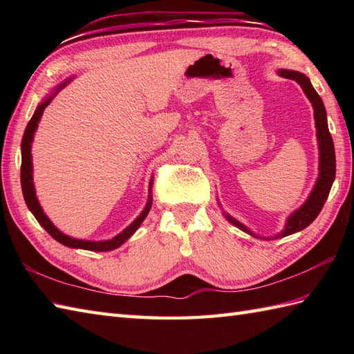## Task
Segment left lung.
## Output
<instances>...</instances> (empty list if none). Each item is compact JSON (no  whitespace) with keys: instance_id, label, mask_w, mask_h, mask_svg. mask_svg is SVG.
Returning <instances> with one entry per match:
<instances>
[{"instance_id":"8db88e82","label":"left lung","mask_w":354,"mask_h":354,"mask_svg":"<svg viewBox=\"0 0 354 354\" xmlns=\"http://www.w3.org/2000/svg\"><path fill=\"white\" fill-rule=\"evenodd\" d=\"M278 74H280V76L284 79L295 80L297 84L301 85L304 94L307 95V99H309L312 103L315 126H317L318 149H319V175H318L317 183H315L313 190L310 192L307 201L288 217V221H286V225H284V230L270 239L254 234V232L250 228H246L243 223H240L237 219L231 217L230 214L223 213L225 219L231 222L239 230H242V231L248 232V234H251L257 239H265V240H272V239H280V237L295 234V232L304 230L306 227H309V225L315 219H317V216L321 213L322 207H324L326 201L328 198L330 189H332L333 181H335V175H336L335 146H333L332 135H330V132H328L327 114H326V108H324V103H322V100H321V97L318 95L317 91H315V88L312 86L309 77L304 76L303 73L292 71V70H280L278 71Z\"/></svg>"}]
</instances>
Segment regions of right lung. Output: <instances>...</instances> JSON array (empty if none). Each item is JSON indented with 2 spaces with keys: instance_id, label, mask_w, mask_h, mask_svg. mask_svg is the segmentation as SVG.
Returning a JSON list of instances; mask_svg holds the SVG:
<instances>
[{
  "instance_id": "add662e5",
  "label": "right lung",
  "mask_w": 354,
  "mask_h": 354,
  "mask_svg": "<svg viewBox=\"0 0 354 354\" xmlns=\"http://www.w3.org/2000/svg\"><path fill=\"white\" fill-rule=\"evenodd\" d=\"M71 82V79L65 80L64 84H61L59 86H56L55 93H53L47 99L42 100L39 104H37V108L35 111L33 117L30 118V122L26 127V132H24V137H22L21 141V156H22V161H21V187H22V194H24V201L28 207L30 212L33 213V216L36 217V221L41 223V227L48 232V234L57 240L59 243H62L68 248H76V250H86V251H99V252H104V251H112L115 250V248L122 246L127 239H129L135 231L140 228V225L142 223V221L146 219V216L150 212V207H152V184H153V179H150V184H149V199H147V204L142 209L141 214L135 219L129 227L124 228L120 234H117L115 237H112L109 240H102V242H91V240H80V239H74L64 234L62 231H59L55 225L51 223V221L47 217V214L44 213V209L39 205V201L36 198V192H35V185H33V162H32V142H33V137H35V132L37 129V123H39V120L42 117V112L44 109L48 106L51 103L53 97H55L61 89Z\"/></svg>"
}]
</instances>
